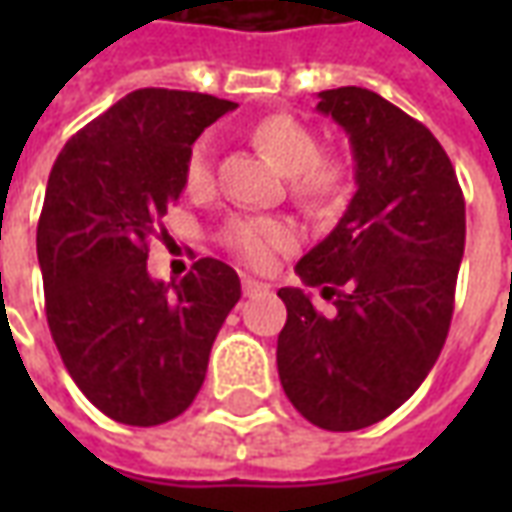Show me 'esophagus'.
I'll use <instances>...</instances> for the list:
<instances>
[{
  "mask_svg": "<svg viewBox=\"0 0 512 512\" xmlns=\"http://www.w3.org/2000/svg\"><path fill=\"white\" fill-rule=\"evenodd\" d=\"M241 288H244V296H257V293H268L266 282H260V279H252V277L241 279Z\"/></svg>",
  "mask_w": 512,
  "mask_h": 512,
  "instance_id": "34e87169",
  "label": "esophagus"
}]
</instances>
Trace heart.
Here are the masks:
<instances>
[{
	"label": "heart",
	"instance_id": "b5f03b06",
	"mask_svg": "<svg viewBox=\"0 0 512 512\" xmlns=\"http://www.w3.org/2000/svg\"><path fill=\"white\" fill-rule=\"evenodd\" d=\"M252 142L290 175V194L307 208H332L351 189L348 161L321 153V139L307 123L290 115H268L252 128ZM183 186L191 197L213 191L211 139L200 136L189 147ZM296 241V230L274 216H233L224 224V249L249 268H266L279 249Z\"/></svg>",
	"mask_w": 512,
	"mask_h": 512
}]
</instances>
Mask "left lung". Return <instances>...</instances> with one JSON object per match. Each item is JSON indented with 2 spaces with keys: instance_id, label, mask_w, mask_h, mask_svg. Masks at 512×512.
<instances>
[{
  "instance_id": "1",
  "label": "left lung",
  "mask_w": 512,
  "mask_h": 512,
  "mask_svg": "<svg viewBox=\"0 0 512 512\" xmlns=\"http://www.w3.org/2000/svg\"><path fill=\"white\" fill-rule=\"evenodd\" d=\"M318 112L351 139L356 194L296 263L304 285L337 296L334 315H321L301 288L277 293L288 307L277 367L301 417L323 430H359L403 406L439 359L466 202L439 139L378 93L323 90Z\"/></svg>"
}]
</instances>
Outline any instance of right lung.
<instances>
[{"mask_svg":"<svg viewBox=\"0 0 512 512\" xmlns=\"http://www.w3.org/2000/svg\"><path fill=\"white\" fill-rule=\"evenodd\" d=\"M233 109L213 95L134 90L51 167L38 222L51 337L87 400L123 425H161L191 406L241 299L238 274L213 257L180 282L147 274V244L186 189L189 147Z\"/></svg>","mask_w":512,"mask_h":512,"instance_id":"1","label":"right lung"}]
</instances>
